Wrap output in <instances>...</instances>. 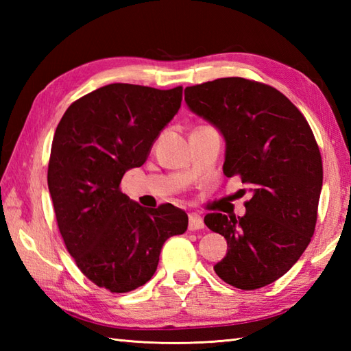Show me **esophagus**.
Segmentation results:
<instances>
[{
  "mask_svg": "<svg viewBox=\"0 0 351 351\" xmlns=\"http://www.w3.org/2000/svg\"><path fill=\"white\" fill-rule=\"evenodd\" d=\"M204 220L200 217L199 214L196 213H191L189 214V229L190 230H199V229H204Z\"/></svg>",
  "mask_w": 351,
  "mask_h": 351,
  "instance_id": "1",
  "label": "esophagus"
}]
</instances>
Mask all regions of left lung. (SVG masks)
<instances>
[{"label": "left lung", "instance_id": "1", "mask_svg": "<svg viewBox=\"0 0 351 351\" xmlns=\"http://www.w3.org/2000/svg\"><path fill=\"white\" fill-rule=\"evenodd\" d=\"M184 93L193 113L225 137L223 173L240 176L253 193L243 217L205 215L228 241L214 271L235 288H263L299 261L314 235L323 187L314 132L285 95L258 81L219 78Z\"/></svg>", "mask_w": 351, "mask_h": 351}]
</instances>
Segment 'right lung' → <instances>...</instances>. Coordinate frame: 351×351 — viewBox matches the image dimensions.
<instances>
[{"mask_svg":"<svg viewBox=\"0 0 351 351\" xmlns=\"http://www.w3.org/2000/svg\"><path fill=\"white\" fill-rule=\"evenodd\" d=\"M181 101V86L114 83L72 102L57 125L48 189L58 230L86 278L111 293L145 285L162 244L187 230L180 208H145L119 189L126 170L143 166Z\"/></svg>","mask_w":351,"mask_h":351,"instance_id":"1","label":"right lung"}]
</instances>
